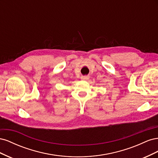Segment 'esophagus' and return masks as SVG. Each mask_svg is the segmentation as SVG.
I'll use <instances>...</instances> for the list:
<instances>
[{
  "mask_svg": "<svg viewBox=\"0 0 158 158\" xmlns=\"http://www.w3.org/2000/svg\"><path fill=\"white\" fill-rule=\"evenodd\" d=\"M89 78V77L88 76H82V77H81V79L83 80H88Z\"/></svg>",
  "mask_w": 158,
  "mask_h": 158,
  "instance_id": "obj_1",
  "label": "esophagus"
}]
</instances>
